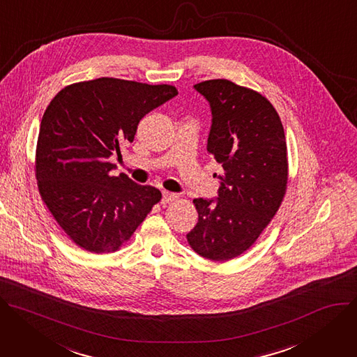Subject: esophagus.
I'll return each instance as SVG.
<instances>
[{
  "mask_svg": "<svg viewBox=\"0 0 357 357\" xmlns=\"http://www.w3.org/2000/svg\"><path fill=\"white\" fill-rule=\"evenodd\" d=\"M177 194L174 192H170V191H163V199H162V203L163 204H167V203H172L174 200H177Z\"/></svg>",
  "mask_w": 357,
  "mask_h": 357,
  "instance_id": "34e87169",
  "label": "esophagus"
}]
</instances>
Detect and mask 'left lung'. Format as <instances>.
I'll use <instances>...</instances> for the list:
<instances>
[{"label":"left lung","instance_id":"left-lung-1","mask_svg":"<svg viewBox=\"0 0 357 357\" xmlns=\"http://www.w3.org/2000/svg\"><path fill=\"white\" fill-rule=\"evenodd\" d=\"M211 107L207 151L224 169L217 199L192 200L190 247L211 261L245 252L278 211L288 183L284 126L261 93L227 79L194 85Z\"/></svg>","mask_w":357,"mask_h":357}]
</instances>
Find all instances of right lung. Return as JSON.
I'll return each mask as SVG.
<instances>
[{"label":"right lung","instance_id":"add662e5","mask_svg":"<svg viewBox=\"0 0 357 357\" xmlns=\"http://www.w3.org/2000/svg\"><path fill=\"white\" fill-rule=\"evenodd\" d=\"M172 85L99 77L63 88L39 128L35 173L48 210L81 248H121L162 192L126 174L112 176L109 157L132 143L142 119L177 95Z\"/></svg>","mask_w":357,"mask_h":357}]
</instances>
